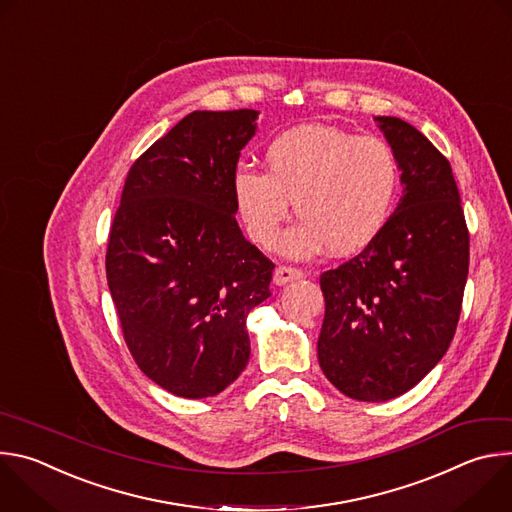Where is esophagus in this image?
<instances>
[{"instance_id": "obj_1", "label": "esophagus", "mask_w": 512, "mask_h": 512, "mask_svg": "<svg viewBox=\"0 0 512 512\" xmlns=\"http://www.w3.org/2000/svg\"><path fill=\"white\" fill-rule=\"evenodd\" d=\"M302 277H304L302 269L281 265V267H277L275 273H273V283H275V285H285V283H289V281H296V279H302Z\"/></svg>"}]
</instances>
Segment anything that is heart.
Masks as SVG:
<instances>
[{
  "instance_id": "heart-1",
  "label": "heart",
  "mask_w": 512,
  "mask_h": 512,
  "mask_svg": "<svg viewBox=\"0 0 512 512\" xmlns=\"http://www.w3.org/2000/svg\"><path fill=\"white\" fill-rule=\"evenodd\" d=\"M265 172L243 168L233 194L247 235L271 245L294 202L302 223L281 251L310 257L324 249L340 255L369 247L385 229L399 194V162L391 145L330 125H300L275 137Z\"/></svg>"
}]
</instances>
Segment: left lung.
Listing matches in <instances>:
<instances>
[{
  "mask_svg": "<svg viewBox=\"0 0 512 512\" xmlns=\"http://www.w3.org/2000/svg\"><path fill=\"white\" fill-rule=\"evenodd\" d=\"M399 162L403 196L362 253L320 275L318 360L356 401L413 389L446 354L462 310L470 235L450 162L413 125L375 117Z\"/></svg>",
  "mask_w": 512,
  "mask_h": 512,
  "instance_id": "obj_1",
  "label": "left lung"
}]
</instances>
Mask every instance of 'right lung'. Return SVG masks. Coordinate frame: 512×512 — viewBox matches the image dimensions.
Segmentation results:
<instances>
[{"label": "right lung", "mask_w": 512, "mask_h": 512, "mask_svg": "<svg viewBox=\"0 0 512 512\" xmlns=\"http://www.w3.org/2000/svg\"><path fill=\"white\" fill-rule=\"evenodd\" d=\"M259 111H194L131 166L107 247V283L143 375L184 399L245 371L249 312L273 263L237 223L233 178Z\"/></svg>", "instance_id": "1"}]
</instances>
